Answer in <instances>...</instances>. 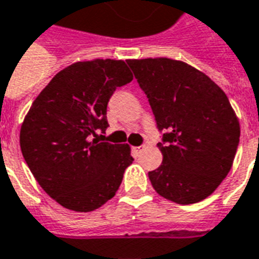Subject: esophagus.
Returning <instances> with one entry per match:
<instances>
[{"instance_id": "1", "label": "esophagus", "mask_w": 259, "mask_h": 259, "mask_svg": "<svg viewBox=\"0 0 259 259\" xmlns=\"http://www.w3.org/2000/svg\"><path fill=\"white\" fill-rule=\"evenodd\" d=\"M144 148H145V145H140V147H135V148H133V152H135L136 155H139L140 152H141V151H144Z\"/></svg>"}]
</instances>
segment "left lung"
Returning <instances> with one entry per match:
<instances>
[{
  "label": "left lung",
  "instance_id": "8db88e82",
  "mask_svg": "<svg viewBox=\"0 0 259 259\" xmlns=\"http://www.w3.org/2000/svg\"><path fill=\"white\" fill-rule=\"evenodd\" d=\"M148 97L163 162L149 171L156 192L178 204L210 196L236 155L240 126L221 88L183 61L166 57L127 60Z\"/></svg>",
  "mask_w": 259,
  "mask_h": 259
}]
</instances>
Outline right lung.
<instances>
[{
    "mask_svg": "<svg viewBox=\"0 0 259 259\" xmlns=\"http://www.w3.org/2000/svg\"><path fill=\"white\" fill-rule=\"evenodd\" d=\"M132 79L122 60L78 61L53 76L32 103L20 129L23 158L63 207L93 211L119 189L135 160L130 147L92 137L105 133L111 96Z\"/></svg>",
    "mask_w": 259,
    "mask_h": 259,
    "instance_id": "obj_1",
    "label": "right lung"
}]
</instances>
